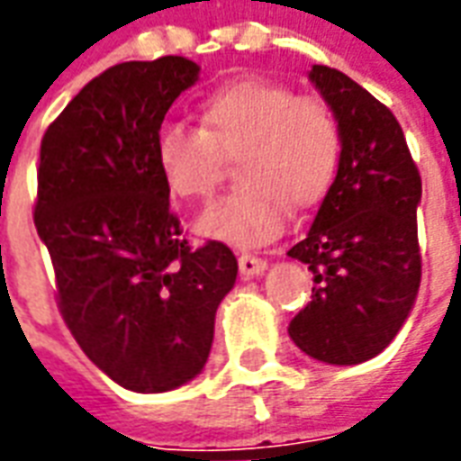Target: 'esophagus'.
<instances>
[{
	"mask_svg": "<svg viewBox=\"0 0 461 461\" xmlns=\"http://www.w3.org/2000/svg\"><path fill=\"white\" fill-rule=\"evenodd\" d=\"M266 271V261L264 258H257L251 257V254H241L240 257V274L244 281H249V278H257V276H261Z\"/></svg>",
	"mask_w": 461,
	"mask_h": 461,
	"instance_id": "1",
	"label": "esophagus"
}]
</instances>
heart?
<instances>
[{
  "instance_id": "obj_1",
  "label": "heart",
  "mask_w": 461,
  "mask_h": 461,
  "mask_svg": "<svg viewBox=\"0 0 461 461\" xmlns=\"http://www.w3.org/2000/svg\"><path fill=\"white\" fill-rule=\"evenodd\" d=\"M200 129L163 124L153 153L163 183L180 200H210L237 158L241 185L197 221L210 240L234 247L274 241L288 221V203L305 210L325 195L339 161V129L317 97H295L271 80H234L210 92Z\"/></svg>"
}]
</instances>
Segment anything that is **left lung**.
Returning a JSON list of instances; mask_svg holds the SVG:
<instances>
[{
    "label": "left lung",
    "instance_id": "1",
    "mask_svg": "<svg viewBox=\"0 0 461 461\" xmlns=\"http://www.w3.org/2000/svg\"><path fill=\"white\" fill-rule=\"evenodd\" d=\"M308 77L342 151L308 234L288 251L317 283L288 335L312 359L354 366L393 342L418 298L422 183L391 109L335 68L312 66Z\"/></svg>",
    "mask_w": 461,
    "mask_h": 461
}]
</instances>
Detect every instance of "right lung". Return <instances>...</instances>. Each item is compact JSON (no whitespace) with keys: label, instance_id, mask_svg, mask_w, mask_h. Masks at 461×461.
<instances>
[{"label":"right lung","instance_id":"add662e5","mask_svg":"<svg viewBox=\"0 0 461 461\" xmlns=\"http://www.w3.org/2000/svg\"><path fill=\"white\" fill-rule=\"evenodd\" d=\"M200 66L180 56L109 68L41 141L33 221L83 352L114 384L163 393L204 369L214 312L237 281L221 241L187 247L153 141Z\"/></svg>","mask_w":461,"mask_h":461}]
</instances>
